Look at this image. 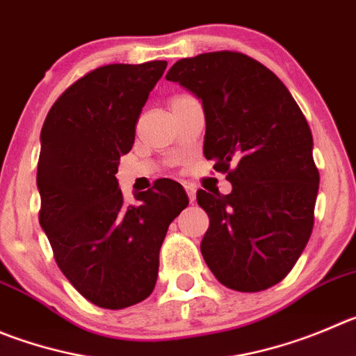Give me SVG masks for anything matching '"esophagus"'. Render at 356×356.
<instances>
[{"label":"esophagus","instance_id":"obj_1","mask_svg":"<svg viewBox=\"0 0 356 356\" xmlns=\"http://www.w3.org/2000/svg\"><path fill=\"white\" fill-rule=\"evenodd\" d=\"M184 189H186V193H188L189 202H191V204H193L195 198H197V188H195L193 184H186V186H184Z\"/></svg>","mask_w":356,"mask_h":356}]
</instances>
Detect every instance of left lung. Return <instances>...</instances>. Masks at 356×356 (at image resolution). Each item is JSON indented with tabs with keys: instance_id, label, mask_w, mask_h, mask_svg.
Wrapping results in <instances>:
<instances>
[{
	"instance_id": "8db88e82",
	"label": "left lung",
	"mask_w": 356,
	"mask_h": 356,
	"mask_svg": "<svg viewBox=\"0 0 356 356\" xmlns=\"http://www.w3.org/2000/svg\"><path fill=\"white\" fill-rule=\"evenodd\" d=\"M167 81L202 99L204 154L234 186L230 195L197 191L209 216L205 264L230 290H267L286 277L313 232L320 172L311 128L275 73L242 52L181 59Z\"/></svg>"
}]
</instances>
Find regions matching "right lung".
<instances>
[{
	"mask_svg": "<svg viewBox=\"0 0 356 356\" xmlns=\"http://www.w3.org/2000/svg\"><path fill=\"white\" fill-rule=\"evenodd\" d=\"M167 61L105 65L73 82L43 122L38 219L73 288L103 309L145 300L158 277L168 225L188 207L175 181L126 202L118 165Z\"/></svg>",
	"mask_w": 356,
	"mask_h": 356,
	"instance_id": "add662e5",
	"label": "right lung"
}]
</instances>
